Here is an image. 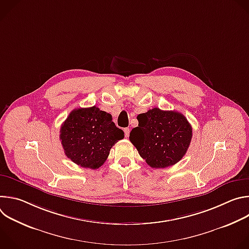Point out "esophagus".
Listing matches in <instances>:
<instances>
[{"mask_svg":"<svg viewBox=\"0 0 249 249\" xmlns=\"http://www.w3.org/2000/svg\"><path fill=\"white\" fill-rule=\"evenodd\" d=\"M124 134H125V137L128 138L129 135H130V129L129 128H125L124 129Z\"/></svg>","mask_w":249,"mask_h":249,"instance_id":"34e87169","label":"esophagus"}]
</instances>
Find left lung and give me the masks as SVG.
<instances>
[{
	"label": "left lung",
	"mask_w": 249,
	"mask_h": 249,
	"mask_svg": "<svg viewBox=\"0 0 249 249\" xmlns=\"http://www.w3.org/2000/svg\"><path fill=\"white\" fill-rule=\"evenodd\" d=\"M137 119L139 125L129 139L151 167L164 168L183 158L192 138V127L183 114L155 107Z\"/></svg>",
	"instance_id": "left-lung-1"
}]
</instances>
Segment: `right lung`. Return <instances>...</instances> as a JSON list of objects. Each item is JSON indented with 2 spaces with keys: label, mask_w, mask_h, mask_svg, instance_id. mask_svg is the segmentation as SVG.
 I'll use <instances>...</instances> for the list:
<instances>
[{
  "label": "right lung",
  "mask_w": 249,
  "mask_h": 249,
  "mask_svg": "<svg viewBox=\"0 0 249 249\" xmlns=\"http://www.w3.org/2000/svg\"><path fill=\"white\" fill-rule=\"evenodd\" d=\"M124 138L111 114L96 106L77 108L69 114L60 129L65 155L76 164L97 169L107 159L110 149Z\"/></svg>",
  "instance_id": "1"
}]
</instances>
